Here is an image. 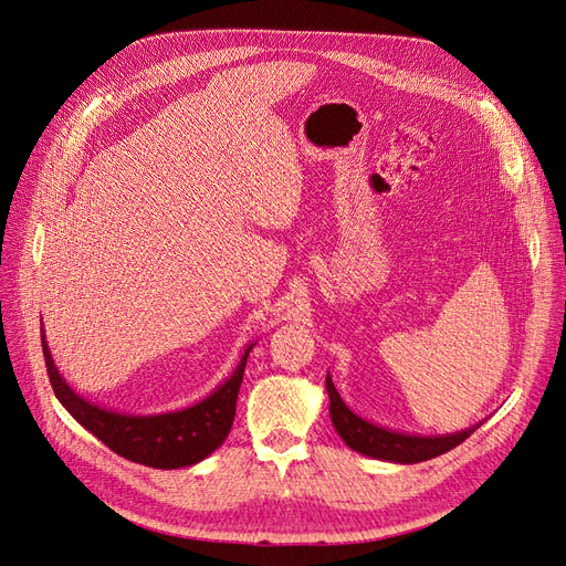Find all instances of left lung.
<instances>
[{
	"label": "left lung",
	"instance_id": "obj_1",
	"mask_svg": "<svg viewBox=\"0 0 566 566\" xmlns=\"http://www.w3.org/2000/svg\"><path fill=\"white\" fill-rule=\"evenodd\" d=\"M325 389H328V399H331V420L342 441L356 453L375 458V460H385V462H399V465H413V462H422L437 458L441 453H447L455 449L458 443L465 441L479 424L476 422L468 430L451 432V434H410V432H399V430H389V427H382L373 420H366L352 410L345 399L339 397V391L331 378V373L325 375Z\"/></svg>",
	"mask_w": 566,
	"mask_h": 566
}]
</instances>
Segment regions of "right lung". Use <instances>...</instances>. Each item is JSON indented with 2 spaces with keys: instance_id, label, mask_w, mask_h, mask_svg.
I'll return each mask as SVG.
<instances>
[{
  "instance_id": "right-lung-1",
  "label": "right lung",
  "mask_w": 566,
  "mask_h": 566,
  "mask_svg": "<svg viewBox=\"0 0 566 566\" xmlns=\"http://www.w3.org/2000/svg\"><path fill=\"white\" fill-rule=\"evenodd\" d=\"M42 349L49 370L51 387L56 399L84 430L106 443L111 451L139 465L158 470L191 468L196 462L212 455L231 432L238 389L243 382L248 356L254 342H248L241 352V361L224 382H219L208 397L165 413H123L92 399L82 397L73 385L63 378L51 356L42 325Z\"/></svg>"
}]
</instances>
